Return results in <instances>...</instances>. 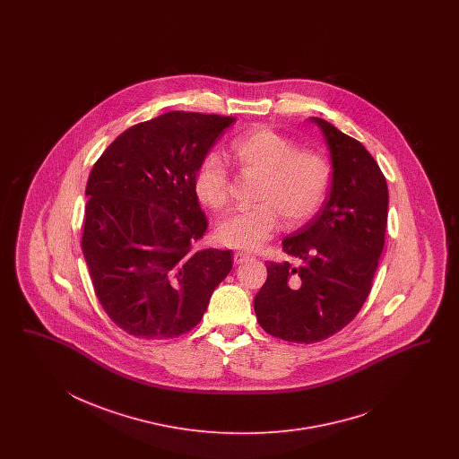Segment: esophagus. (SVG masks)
<instances>
[{
    "instance_id": "esophagus-1",
    "label": "esophagus",
    "mask_w": 459,
    "mask_h": 459,
    "mask_svg": "<svg viewBox=\"0 0 459 459\" xmlns=\"http://www.w3.org/2000/svg\"><path fill=\"white\" fill-rule=\"evenodd\" d=\"M249 259L250 255L247 252H240V250H238V252L234 254V263H236V264H242V263H246V261H249Z\"/></svg>"
}]
</instances>
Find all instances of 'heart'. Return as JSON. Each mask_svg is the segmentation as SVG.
<instances>
[{
    "mask_svg": "<svg viewBox=\"0 0 459 459\" xmlns=\"http://www.w3.org/2000/svg\"><path fill=\"white\" fill-rule=\"evenodd\" d=\"M230 152L242 173L257 177L252 209L229 213L217 225L219 242L252 250L278 227H299L323 207L332 183L330 161L313 150H298L291 138L259 126L232 141ZM196 198L212 210L229 204V169L219 154L209 153L194 177Z\"/></svg>",
    "mask_w": 459,
    "mask_h": 459,
    "instance_id": "1",
    "label": "heart"
}]
</instances>
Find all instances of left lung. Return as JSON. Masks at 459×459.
Wrapping results in <instances>:
<instances>
[{
  "mask_svg": "<svg viewBox=\"0 0 459 459\" xmlns=\"http://www.w3.org/2000/svg\"><path fill=\"white\" fill-rule=\"evenodd\" d=\"M320 126L333 165L330 195L313 221L282 240L291 263H267L254 311L263 330L292 343L338 333L368 298L385 242L389 190L360 141Z\"/></svg>",
  "mask_w": 459,
  "mask_h": 459,
  "instance_id": "left-lung-1",
  "label": "left lung"
}]
</instances>
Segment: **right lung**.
<instances>
[{
    "label": "right lung",
    "instance_id": "right-lung-1",
    "mask_svg": "<svg viewBox=\"0 0 459 459\" xmlns=\"http://www.w3.org/2000/svg\"><path fill=\"white\" fill-rule=\"evenodd\" d=\"M230 116L171 111L126 129L89 175L82 252L99 303L144 340L190 332L232 269V250L196 249L207 217L194 177Z\"/></svg>",
    "mask_w": 459,
    "mask_h": 459
}]
</instances>
